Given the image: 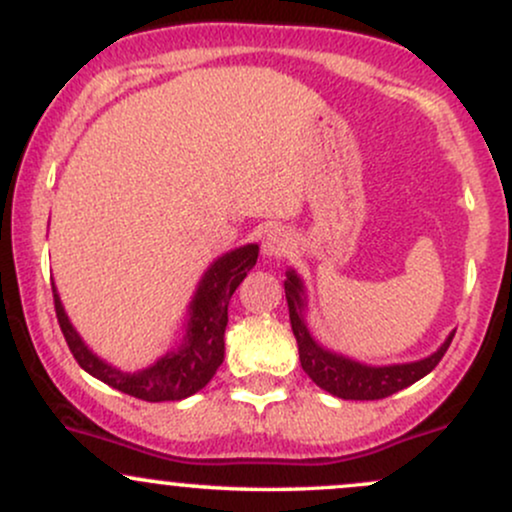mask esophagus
Segmentation results:
<instances>
[{"instance_id": "34e87169", "label": "esophagus", "mask_w": 512, "mask_h": 512, "mask_svg": "<svg viewBox=\"0 0 512 512\" xmlns=\"http://www.w3.org/2000/svg\"><path fill=\"white\" fill-rule=\"evenodd\" d=\"M293 248V238L284 228H269L262 238V255L264 257H281Z\"/></svg>"}]
</instances>
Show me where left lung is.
Here are the masks:
<instances>
[{
  "mask_svg": "<svg viewBox=\"0 0 512 512\" xmlns=\"http://www.w3.org/2000/svg\"><path fill=\"white\" fill-rule=\"evenodd\" d=\"M286 303H289L291 330L298 342V356L308 378L317 387L327 390L334 397L342 399H383L414 385L424 375L438 366L440 358L445 356L455 332L448 334L443 344L433 351L431 356L411 363H392V366H368V363L354 361V358L330 351L322 346L310 334L308 322H305V310H308V296H305V284L296 269L286 272L284 281Z\"/></svg>",
  "mask_w": 512,
  "mask_h": 512,
  "instance_id": "8db88e82",
  "label": "left lung"
}]
</instances>
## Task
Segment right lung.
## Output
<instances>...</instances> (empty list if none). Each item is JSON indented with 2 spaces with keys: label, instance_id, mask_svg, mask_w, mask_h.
I'll return each instance as SVG.
<instances>
[{
  "label": "right lung",
  "instance_id": "1",
  "mask_svg": "<svg viewBox=\"0 0 512 512\" xmlns=\"http://www.w3.org/2000/svg\"><path fill=\"white\" fill-rule=\"evenodd\" d=\"M257 255H260V245L248 243L211 262L207 272L199 279L190 305H187L185 334H182L180 346L170 349L166 356H161L156 363L142 370H120L113 363L93 354L81 339V334L69 322L60 293L52 284L57 322H60L62 334L74 358L88 375L125 392V395L144 399V402H178V399H185L202 390L223 363V351H226L223 332H226L228 325V301H231L240 281L255 267Z\"/></svg>",
  "mask_w": 512,
  "mask_h": 512
}]
</instances>
